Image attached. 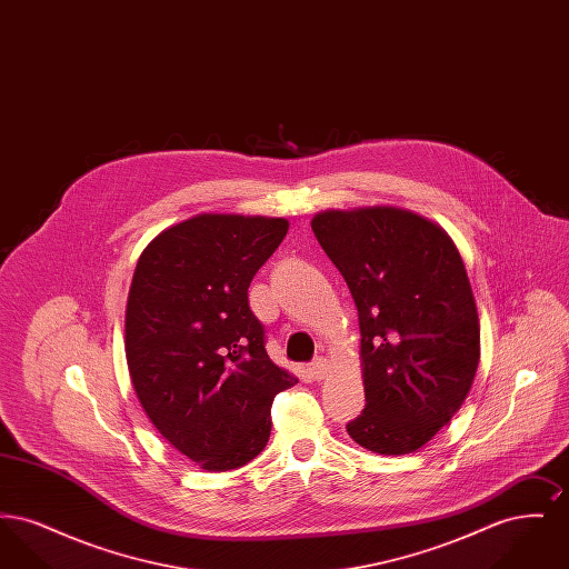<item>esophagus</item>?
Segmentation results:
<instances>
[{"mask_svg":"<svg viewBox=\"0 0 569 569\" xmlns=\"http://www.w3.org/2000/svg\"><path fill=\"white\" fill-rule=\"evenodd\" d=\"M307 371H309V376L313 379H325L326 373H328V362H326V358H313L311 362H309V367H307Z\"/></svg>","mask_w":569,"mask_h":569,"instance_id":"esophagus-1","label":"esophagus"}]
</instances>
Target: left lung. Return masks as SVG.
Returning a JSON list of instances; mask_svg holds the SVG:
<instances>
[{
	"label": "left lung",
	"mask_w": 569,
	"mask_h": 569,
	"mask_svg": "<svg viewBox=\"0 0 569 569\" xmlns=\"http://www.w3.org/2000/svg\"><path fill=\"white\" fill-rule=\"evenodd\" d=\"M313 234L343 274L360 326L362 448L409 455L459 411L480 360V322L452 239L401 209L326 211Z\"/></svg>",
	"instance_id": "obj_1"
}]
</instances>
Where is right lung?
Listing matches in <instances>:
<instances>
[{
	"label": "right lung",
	"instance_id": "obj_1",
	"mask_svg": "<svg viewBox=\"0 0 569 569\" xmlns=\"http://www.w3.org/2000/svg\"><path fill=\"white\" fill-rule=\"evenodd\" d=\"M286 234V219L198 216L163 230L138 258L126 311L136 397L202 469L256 459L271 437L272 399L298 381L269 358L247 298Z\"/></svg>",
	"mask_w": 569,
	"mask_h": 569
}]
</instances>
